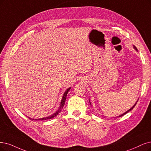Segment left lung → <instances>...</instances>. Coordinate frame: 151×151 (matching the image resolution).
Segmentation results:
<instances>
[{"label": "left lung", "mask_w": 151, "mask_h": 151, "mask_svg": "<svg viewBox=\"0 0 151 151\" xmlns=\"http://www.w3.org/2000/svg\"><path fill=\"white\" fill-rule=\"evenodd\" d=\"M134 48H135V49H136V50H137V48H136V47H135V46H134ZM137 102H136V104H134V106H132V108H131V109H129V110H128V111H126V113H123V114H121V115H120V116H119V117H121V116H124V114H126V113H128V112H129V111H131V110H132V109H133V108H134V106H136V104H137Z\"/></svg>", "instance_id": "1"}]
</instances>
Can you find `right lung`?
<instances>
[{
  "instance_id": "right-lung-1",
  "label": "right lung",
  "mask_w": 151,
  "mask_h": 151,
  "mask_svg": "<svg viewBox=\"0 0 151 151\" xmlns=\"http://www.w3.org/2000/svg\"><path fill=\"white\" fill-rule=\"evenodd\" d=\"M70 88H69L68 89H67L66 90V91L65 92V93H64V94H63V98H62V99H61V104H60V108H59V109H58V110L57 111V112L56 113H55L53 114H52V116H48V117H47V118H41V119H32V118H30L31 120H47V119H52V118H54V117H55L56 116H57L58 115V114L59 113H60V111H61V109H62V108H63V106H64V105H65V100H66V95H67V94H68V91H70Z\"/></svg>"
}]
</instances>
